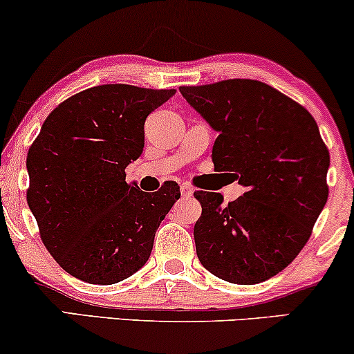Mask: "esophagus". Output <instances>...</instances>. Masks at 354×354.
<instances>
[{
    "label": "esophagus",
    "mask_w": 354,
    "mask_h": 354,
    "mask_svg": "<svg viewBox=\"0 0 354 354\" xmlns=\"http://www.w3.org/2000/svg\"><path fill=\"white\" fill-rule=\"evenodd\" d=\"M193 193H194V189L191 188L189 185H186V183L185 185H181V194L185 196V198H189V196H193Z\"/></svg>",
    "instance_id": "esophagus-1"
}]
</instances>
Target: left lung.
Instances as JSON below:
<instances>
[{
  "instance_id": "8db88e82",
  "label": "left lung",
  "mask_w": 354,
  "mask_h": 354,
  "mask_svg": "<svg viewBox=\"0 0 354 354\" xmlns=\"http://www.w3.org/2000/svg\"><path fill=\"white\" fill-rule=\"evenodd\" d=\"M219 136L214 169L247 191L224 206L221 193L196 191V254L211 274L254 285L290 263L326 204L330 151L308 110L250 79L180 87Z\"/></svg>"
}]
</instances>
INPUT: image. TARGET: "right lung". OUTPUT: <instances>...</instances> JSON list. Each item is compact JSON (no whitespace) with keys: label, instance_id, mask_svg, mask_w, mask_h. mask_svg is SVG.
Instances as JSON below:
<instances>
[{"label":"right lung","instance_id":"add662e5","mask_svg":"<svg viewBox=\"0 0 354 354\" xmlns=\"http://www.w3.org/2000/svg\"><path fill=\"white\" fill-rule=\"evenodd\" d=\"M174 88L91 87L48 115L28 151V206L42 244L67 274L112 285L142 269L176 199V181L155 193L125 181L142 155L145 120Z\"/></svg>","mask_w":354,"mask_h":354}]
</instances>
